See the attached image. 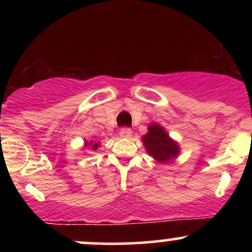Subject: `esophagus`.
Here are the masks:
<instances>
[{
	"mask_svg": "<svg viewBox=\"0 0 252 252\" xmlns=\"http://www.w3.org/2000/svg\"><path fill=\"white\" fill-rule=\"evenodd\" d=\"M131 129L130 128H122L121 129V131H120V135H121V137H130V135H131Z\"/></svg>",
	"mask_w": 252,
	"mask_h": 252,
	"instance_id": "obj_1",
	"label": "esophagus"
}]
</instances>
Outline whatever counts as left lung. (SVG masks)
I'll use <instances>...</instances> for the list:
<instances>
[{
    "mask_svg": "<svg viewBox=\"0 0 252 252\" xmlns=\"http://www.w3.org/2000/svg\"><path fill=\"white\" fill-rule=\"evenodd\" d=\"M148 130V134L142 138L147 152L158 162H168L172 158H175L179 154V147L174 141L170 140L162 126L150 124Z\"/></svg>",
    "mask_w": 252,
    "mask_h": 252,
    "instance_id": "left-lung-1",
    "label": "left lung"
}]
</instances>
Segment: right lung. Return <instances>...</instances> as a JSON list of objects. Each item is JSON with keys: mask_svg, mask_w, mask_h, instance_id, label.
Returning a JSON list of instances; mask_svg holds the SVG:
<instances>
[{"mask_svg": "<svg viewBox=\"0 0 252 252\" xmlns=\"http://www.w3.org/2000/svg\"><path fill=\"white\" fill-rule=\"evenodd\" d=\"M90 144H92V149H94V150L98 148V143H92V142H91Z\"/></svg>", "mask_w": 252, "mask_h": 252, "instance_id": "1", "label": "right lung"}]
</instances>
